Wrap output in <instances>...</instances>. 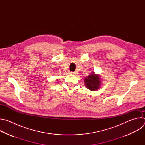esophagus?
I'll use <instances>...</instances> for the list:
<instances>
[{"label": "esophagus", "instance_id": "1", "mask_svg": "<svg viewBox=\"0 0 145 145\" xmlns=\"http://www.w3.org/2000/svg\"><path fill=\"white\" fill-rule=\"evenodd\" d=\"M71 74H73V75H76V74H77V72H71Z\"/></svg>", "mask_w": 145, "mask_h": 145}]
</instances>
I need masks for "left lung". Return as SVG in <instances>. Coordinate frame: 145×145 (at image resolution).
Returning a JSON list of instances; mask_svg holds the SVG:
<instances>
[{"label": "left lung", "mask_w": 145, "mask_h": 145, "mask_svg": "<svg viewBox=\"0 0 145 145\" xmlns=\"http://www.w3.org/2000/svg\"><path fill=\"white\" fill-rule=\"evenodd\" d=\"M84 83L86 87L90 91H95L101 87V80L99 74L92 72L91 74L84 78Z\"/></svg>", "instance_id": "8db88e82"}]
</instances>
